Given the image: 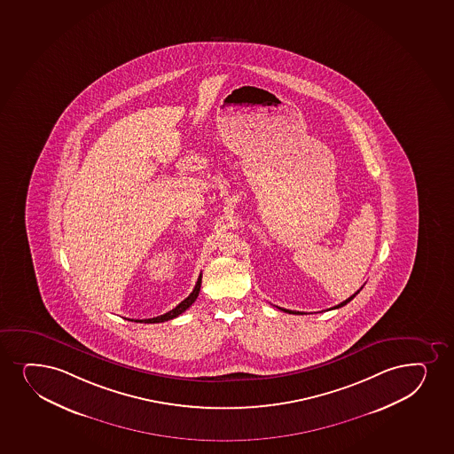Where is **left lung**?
Instances as JSON below:
<instances>
[{
  "label": "left lung",
  "instance_id": "left-lung-1",
  "mask_svg": "<svg viewBox=\"0 0 454 454\" xmlns=\"http://www.w3.org/2000/svg\"><path fill=\"white\" fill-rule=\"evenodd\" d=\"M363 287H360V290H362ZM360 290H357L356 294H352V296H349V298L347 299V301H343V302H340V304L336 305V307H333L331 309H340V307H343V305H347L349 301H352V299L356 298V294H360ZM279 309H283V311H286V313H288V315H305V313H302V311H292V309H281V307H278Z\"/></svg>",
  "mask_w": 454,
  "mask_h": 454
}]
</instances>
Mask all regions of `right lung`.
I'll list each match as a JSON object with an SVG mask.
<instances>
[{
	"label": "right lung",
	"instance_id": "right-lung-1",
	"mask_svg": "<svg viewBox=\"0 0 454 454\" xmlns=\"http://www.w3.org/2000/svg\"><path fill=\"white\" fill-rule=\"evenodd\" d=\"M200 284H202V273L199 275L198 283L192 288V294L188 298L184 299L181 304L176 305L175 309H170L166 315L158 316V317H152V319H135V322H145V324H158V322H166V320L175 319L177 316L182 315L185 309L192 307V302L198 299L199 292H200Z\"/></svg>",
	"mask_w": 454,
	"mask_h": 454
}]
</instances>
